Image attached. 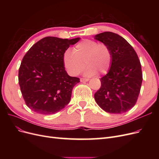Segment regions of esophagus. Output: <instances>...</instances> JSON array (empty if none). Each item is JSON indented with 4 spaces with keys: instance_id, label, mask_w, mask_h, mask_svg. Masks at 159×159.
Masks as SVG:
<instances>
[{
    "instance_id": "obj_1",
    "label": "esophagus",
    "mask_w": 159,
    "mask_h": 159,
    "mask_svg": "<svg viewBox=\"0 0 159 159\" xmlns=\"http://www.w3.org/2000/svg\"><path fill=\"white\" fill-rule=\"evenodd\" d=\"M89 81L88 78H80V81H81V82H84V81Z\"/></svg>"
}]
</instances>
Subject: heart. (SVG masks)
<instances>
[{"label":"heart","mask_w":159,"mask_h":159,"mask_svg":"<svg viewBox=\"0 0 159 159\" xmlns=\"http://www.w3.org/2000/svg\"><path fill=\"white\" fill-rule=\"evenodd\" d=\"M88 66L85 74L91 75L99 72L106 74L112 63V52L105 43H98L86 39L81 41L74 48L73 51L68 50L63 56L64 66L71 75L80 74Z\"/></svg>","instance_id":"1"}]
</instances>
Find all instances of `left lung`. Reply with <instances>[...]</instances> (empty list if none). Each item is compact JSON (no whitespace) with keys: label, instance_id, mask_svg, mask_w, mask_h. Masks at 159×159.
Listing matches in <instances>:
<instances>
[{"label":"left lung","instance_id":"8db88e82","mask_svg":"<svg viewBox=\"0 0 159 159\" xmlns=\"http://www.w3.org/2000/svg\"><path fill=\"white\" fill-rule=\"evenodd\" d=\"M96 40L107 44L112 52L108 73L101 78L94 94L96 103L105 111L121 114L136 104L143 81L141 66L133 48L123 37L111 32L100 33Z\"/></svg>","mask_w":159,"mask_h":159}]
</instances>
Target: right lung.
I'll use <instances>...</instances> for the list:
<instances>
[{
	"instance_id": "1",
	"label": "right lung",
	"mask_w": 159,
	"mask_h": 159,
	"mask_svg": "<svg viewBox=\"0 0 159 159\" xmlns=\"http://www.w3.org/2000/svg\"><path fill=\"white\" fill-rule=\"evenodd\" d=\"M80 39L45 37L24 56L18 71V83L26 105L33 111L54 114L69 103L72 89L80 78L67 74L63 56Z\"/></svg>"
}]
</instances>
